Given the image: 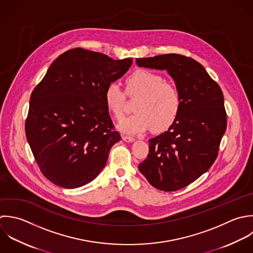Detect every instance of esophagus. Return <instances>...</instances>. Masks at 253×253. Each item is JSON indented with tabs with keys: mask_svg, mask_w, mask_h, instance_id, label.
I'll return each mask as SVG.
<instances>
[{
	"mask_svg": "<svg viewBox=\"0 0 253 253\" xmlns=\"http://www.w3.org/2000/svg\"><path fill=\"white\" fill-rule=\"evenodd\" d=\"M122 140L126 143H132L135 141V138L133 137H129V136H122Z\"/></svg>",
	"mask_w": 253,
	"mask_h": 253,
	"instance_id": "obj_1",
	"label": "esophagus"
}]
</instances>
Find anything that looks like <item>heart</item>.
<instances>
[{
  "mask_svg": "<svg viewBox=\"0 0 253 253\" xmlns=\"http://www.w3.org/2000/svg\"><path fill=\"white\" fill-rule=\"evenodd\" d=\"M126 93L138 96L134 114L124 119L118 128L125 134H139L151 129L163 132L169 128L179 115L181 96L175 85L150 70H137L126 79ZM124 92L116 84L107 85L104 102L108 111L121 119L124 107Z\"/></svg>",
  "mask_w": 253,
  "mask_h": 253,
  "instance_id": "obj_1",
  "label": "heart"
}]
</instances>
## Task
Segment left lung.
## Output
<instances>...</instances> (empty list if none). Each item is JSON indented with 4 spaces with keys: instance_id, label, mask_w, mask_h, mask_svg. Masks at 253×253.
<instances>
[{
    "instance_id": "obj_1",
    "label": "left lung",
    "mask_w": 253,
    "mask_h": 253,
    "mask_svg": "<svg viewBox=\"0 0 253 253\" xmlns=\"http://www.w3.org/2000/svg\"><path fill=\"white\" fill-rule=\"evenodd\" d=\"M136 64L166 70L181 96L178 117L168 131L149 140V155L139 165L151 185L176 191L205 173L218 156L227 128L224 95L205 68L192 58L165 54L137 58Z\"/></svg>"
}]
</instances>
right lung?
<instances>
[{
  "mask_svg": "<svg viewBox=\"0 0 253 253\" xmlns=\"http://www.w3.org/2000/svg\"><path fill=\"white\" fill-rule=\"evenodd\" d=\"M132 62L71 49L51 64L33 89L26 139L41 172L55 185L81 187L105 167L111 147L121 137L113 130L104 91Z\"/></svg>",
  "mask_w": 253,
  "mask_h": 253,
  "instance_id": "add662e5",
  "label": "right lung"
}]
</instances>
